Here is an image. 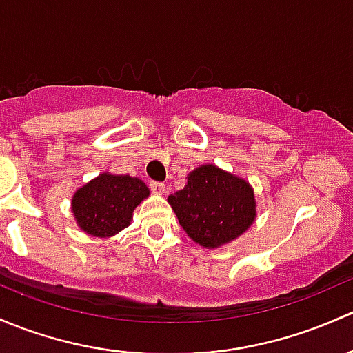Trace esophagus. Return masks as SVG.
I'll use <instances>...</instances> for the list:
<instances>
[{"label": "esophagus", "instance_id": "34e87169", "mask_svg": "<svg viewBox=\"0 0 353 353\" xmlns=\"http://www.w3.org/2000/svg\"><path fill=\"white\" fill-rule=\"evenodd\" d=\"M150 188L151 192H154V194H165L166 192V185L161 183V181H151Z\"/></svg>", "mask_w": 353, "mask_h": 353}]
</instances>
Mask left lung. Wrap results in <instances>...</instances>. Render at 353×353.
<instances>
[{
	"label": "left lung",
	"mask_w": 353,
	"mask_h": 353,
	"mask_svg": "<svg viewBox=\"0 0 353 353\" xmlns=\"http://www.w3.org/2000/svg\"><path fill=\"white\" fill-rule=\"evenodd\" d=\"M168 202L185 232L205 248L238 238L256 216L252 187L214 165L192 172L187 185Z\"/></svg>",
	"instance_id": "obj_1"
}]
</instances>
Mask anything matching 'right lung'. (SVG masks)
<instances>
[{"label": "right lung", "mask_w": 353, "mask_h": 353, "mask_svg": "<svg viewBox=\"0 0 353 353\" xmlns=\"http://www.w3.org/2000/svg\"><path fill=\"white\" fill-rule=\"evenodd\" d=\"M148 195L150 188L139 178L103 173L76 192L72 212L83 231L107 238L129 226L134 209Z\"/></svg>", "instance_id": "add662e5"}]
</instances>
